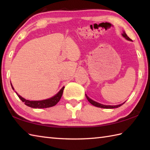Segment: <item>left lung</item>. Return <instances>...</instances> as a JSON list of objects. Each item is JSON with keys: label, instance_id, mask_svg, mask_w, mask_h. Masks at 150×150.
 <instances>
[{"label": "left lung", "instance_id": "obj_1", "mask_svg": "<svg viewBox=\"0 0 150 150\" xmlns=\"http://www.w3.org/2000/svg\"><path fill=\"white\" fill-rule=\"evenodd\" d=\"M122 36L125 38V39H126L127 40H132L131 39H129V38L127 36V35L125 33H122ZM86 97L88 100L90 102V103L92 104L93 105V106H96V107H98V108H106V109H111V108H118V107H120V106H122V105L124 104H119V105H115V106H106V105H104V104H101L100 103H97V102H95L93 100H91V98H89L86 95Z\"/></svg>", "mask_w": 150, "mask_h": 150}]
</instances>
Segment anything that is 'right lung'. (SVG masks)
Instances as JSON below:
<instances>
[{
	"mask_svg": "<svg viewBox=\"0 0 150 150\" xmlns=\"http://www.w3.org/2000/svg\"><path fill=\"white\" fill-rule=\"evenodd\" d=\"M11 87L13 90H14L13 88L12 85ZM64 89V87H63L61 90H60L58 93H57L55 96L53 97L48 98V99L43 100H37V101H31L29 100H26L25 98H22L21 95H19L17 93V95L19 98L24 103V104L26 105V106L33 108H50L55 106V105L59 103L60 98H61L62 93H63V90Z\"/></svg>",
	"mask_w": 150,
	"mask_h": 150,
	"instance_id": "add662e5",
	"label": "right lung"
}]
</instances>
